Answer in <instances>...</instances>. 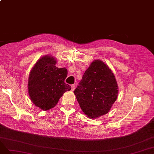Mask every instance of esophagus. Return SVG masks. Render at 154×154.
<instances>
[{
    "label": "esophagus",
    "instance_id": "34e87169",
    "mask_svg": "<svg viewBox=\"0 0 154 154\" xmlns=\"http://www.w3.org/2000/svg\"><path fill=\"white\" fill-rule=\"evenodd\" d=\"M75 89V85H74V84H73V85L71 86V90L72 91H73Z\"/></svg>",
    "mask_w": 154,
    "mask_h": 154
}]
</instances>
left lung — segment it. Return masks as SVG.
Returning a JSON list of instances; mask_svg holds the SVG:
<instances>
[{
  "label": "left lung",
  "instance_id": "obj_1",
  "mask_svg": "<svg viewBox=\"0 0 154 154\" xmlns=\"http://www.w3.org/2000/svg\"><path fill=\"white\" fill-rule=\"evenodd\" d=\"M82 111L95 119L107 114L116 100L118 86L112 70L102 61H93L73 91Z\"/></svg>",
  "mask_w": 154,
  "mask_h": 154
}]
</instances>
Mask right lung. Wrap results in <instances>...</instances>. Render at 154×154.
Wrapping results in <instances>:
<instances>
[{"label": "right lung", "mask_w": 154, "mask_h": 154, "mask_svg": "<svg viewBox=\"0 0 154 154\" xmlns=\"http://www.w3.org/2000/svg\"><path fill=\"white\" fill-rule=\"evenodd\" d=\"M56 59L52 56H44L39 59L29 73V97L43 111L55 107L64 93L71 90V86L64 82L67 70L56 67Z\"/></svg>", "instance_id": "obj_1"}]
</instances>
